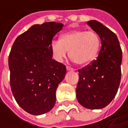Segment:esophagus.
Masks as SVG:
<instances>
[{"label":"esophagus","instance_id":"34e87169","mask_svg":"<svg viewBox=\"0 0 128 128\" xmlns=\"http://www.w3.org/2000/svg\"><path fill=\"white\" fill-rule=\"evenodd\" d=\"M66 70H68V71H73V70H74L73 68L69 66H66Z\"/></svg>","mask_w":128,"mask_h":128}]
</instances>
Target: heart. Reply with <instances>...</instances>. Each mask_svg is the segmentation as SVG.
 <instances>
[{"label":"heart","instance_id":"heart-1","mask_svg":"<svg viewBox=\"0 0 128 128\" xmlns=\"http://www.w3.org/2000/svg\"><path fill=\"white\" fill-rule=\"evenodd\" d=\"M100 45L101 40L96 32L76 30L62 34L59 40H53L50 47L57 62H62L70 50V58L78 65L85 66L96 58Z\"/></svg>","mask_w":128,"mask_h":128}]
</instances>
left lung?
I'll return each instance as SVG.
<instances>
[{"mask_svg": "<svg viewBox=\"0 0 128 128\" xmlns=\"http://www.w3.org/2000/svg\"><path fill=\"white\" fill-rule=\"evenodd\" d=\"M99 36L102 47L97 58L78 70L76 98L84 108L97 110L105 108L116 96L121 81L122 52L114 32L102 23L87 22Z\"/></svg>", "mask_w": 128, "mask_h": 128, "instance_id": "8db88e82", "label": "left lung"}]
</instances>
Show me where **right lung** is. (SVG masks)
<instances>
[{"instance_id":"add662e5","label":"right lung","mask_w":128,"mask_h":128,"mask_svg":"<svg viewBox=\"0 0 128 128\" xmlns=\"http://www.w3.org/2000/svg\"><path fill=\"white\" fill-rule=\"evenodd\" d=\"M64 24H35L15 39L9 56L10 86L18 105L32 115L44 114L56 104V92L66 66L52 59L51 43Z\"/></svg>"}]
</instances>
